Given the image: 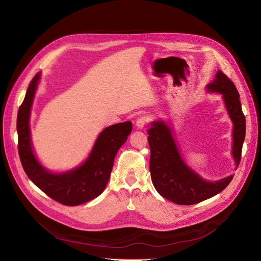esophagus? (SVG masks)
<instances>
[{"label":"esophagus","instance_id":"1","mask_svg":"<svg viewBox=\"0 0 261 261\" xmlns=\"http://www.w3.org/2000/svg\"><path fill=\"white\" fill-rule=\"evenodd\" d=\"M149 121V117L146 115H142L137 119V127L139 129L144 128V125Z\"/></svg>","mask_w":261,"mask_h":261}]
</instances>
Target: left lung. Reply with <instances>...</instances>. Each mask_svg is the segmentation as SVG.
Listing matches in <instances>:
<instances>
[{
  "mask_svg": "<svg viewBox=\"0 0 261 261\" xmlns=\"http://www.w3.org/2000/svg\"><path fill=\"white\" fill-rule=\"evenodd\" d=\"M207 89L221 93L234 123L232 154L239 166L245 140L246 121L242 111L240 94L234 83L222 71H218L214 82ZM150 148L149 171L156 191L163 197L178 205H194L223 191L233 175L216 182H208L192 171L183 163L171 136V130L163 121H155L147 130Z\"/></svg>",
  "mask_w": 261,
  "mask_h": 261,
  "instance_id": "left-lung-1",
  "label": "left lung"
}]
</instances>
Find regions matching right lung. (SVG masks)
Instances as JSON below:
<instances>
[{"label": "right lung", "mask_w": 261, "mask_h": 261, "mask_svg": "<svg viewBox=\"0 0 261 261\" xmlns=\"http://www.w3.org/2000/svg\"><path fill=\"white\" fill-rule=\"evenodd\" d=\"M40 73L29 83L26 96L17 115L18 153L24 172L36 186L52 199L66 206H78L97 197L106 188L114 159L131 133L132 123L125 121L113 124L98 136L87 161L77 169L54 174L45 170L33 155L29 116Z\"/></svg>", "instance_id": "add662e5"}]
</instances>
